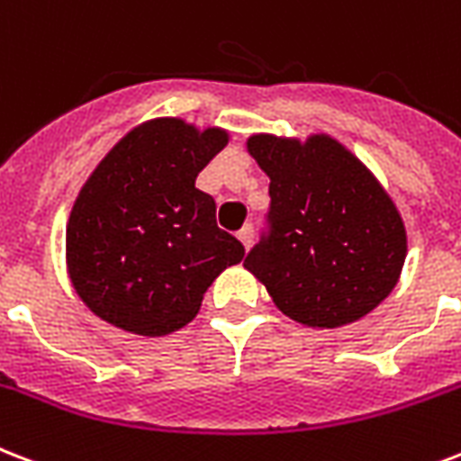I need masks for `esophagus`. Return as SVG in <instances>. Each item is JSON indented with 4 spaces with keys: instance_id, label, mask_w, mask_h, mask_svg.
<instances>
[{
    "instance_id": "obj_1",
    "label": "esophagus",
    "mask_w": 461,
    "mask_h": 461,
    "mask_svg": "<svg viewBox=\"0 0 461 461\" xmlns=\"http://www.w3.org/2000/svg\"><path fill=\"white\" fill-rule=\"evenodd\" d=\"M237 237L239 241L244 244V249H251V244H254V230H251V227H244V230L239 231Z\"/></svg>"
}]
</instances>
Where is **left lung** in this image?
<instances>
[{
	"instance_id": "1",
	"label": "left lung",
	"mask_w": 461,
	"mask_h": 461,
	"mask_svg": "<svg viewBox=\"0 0 461 461\" xmlns=\"http://www.w3.org/2000/svg\"><path fill=\"white\" fill-rule=\"evenodd\" d=\"M246 152L270 178L273 231L244 268L309 329L370 314L396 287L409 251L402 212L377 176L326 132H256Z\"/></svg>"
}]
</instances>
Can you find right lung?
<instances>
[{"label": "right lung", "mask_w": 461, "mask_h": 461, "mask_svg": "<svg viewBox=\"0 0 461 461\" xmlns=\"http://www.w3.org/2000/svg\"><path fill=\"white\" fill-rule=\"evenodd\" d=\"M230 142L217 125L152 118L122 135L77 193L67 220L69 283L105 324L167 336L195 319L205 290L244 258L195 178Z\"/></svg>", "instance_id": "add662e5"}]
</instances>
